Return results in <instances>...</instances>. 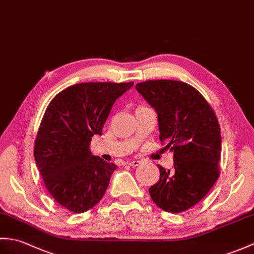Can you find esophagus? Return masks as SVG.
I'll return each instance as SVG.
<instances>
[{"label": "esophagus", "mask_w": 254, "mask_h": 254, "mask_svg": "<svg viewBox=\"0 0 254 254\" xmlns=\"http://www.w3.org/2000/svg\"><path fill=\"white\" fill-rule=\"evenodd\" d=\"M127 164H128V166H131V167H138L141 164V161L140 160H132V161L127 162Z\"/></svg>", "instance_id": "1"}]
</instances>
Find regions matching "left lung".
<instances>
[{
    "mask_svg": "<svg viewBox=\"0 0 254 254\" xmlns=\"http://www.w3.org/2000/svg\"><path fill=\"white\" fill-rule=\"evenodd\" d=\"M137 92L156 110L159 138L173 151L172 171L158 166L160 179L149 188L159 208L181 213L197 204L220 176L221 129L209 103L191 85L149 80Z\"/></svg>",
    "mask_w": 254,
    "mask_h": 254,
    "instance_id": "1",
    "label": "left lung"
}]
</instances>
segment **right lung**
Returning <instances> with one entry per match:
<instances>
[{
    "instance_id": "obj_1",
    "label": "right lung",
    "mask_w": 254,
    "mask_h": 254,
    "mask_svg": "<svg viewBox=\"0 0 254 254\" xmlns=\"http://www.w3.org/2000/svg\"><path fill=\"white\" fill-rule=\"evenodd\" d=\"M133 84H74L47 106L34 141V160L51 196L73 213L100 201L118 168L93 156L90 144L94 135H102L116 100Z\"/></svg>"
}]
</instances>
